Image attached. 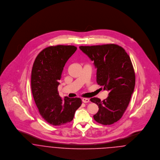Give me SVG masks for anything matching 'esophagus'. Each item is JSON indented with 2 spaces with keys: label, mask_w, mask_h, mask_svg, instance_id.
Instances as JSON below:
<instances>
[{
  "label": "esophagus",
  "mask_w": 160,
  "mask_h": 160,
  "mask_svg": "<svg viewBox=\"0 0 160 160\" xmlns=\"http://www.w3.org/2000/svg\"><path fill=\"white\" fill-rule=\"evenodd\" d=\"M82 102H84V103H88V102H89V98H83L82 99Z\"/></svg>",
  "instance_id": "1"
}]
</instances>
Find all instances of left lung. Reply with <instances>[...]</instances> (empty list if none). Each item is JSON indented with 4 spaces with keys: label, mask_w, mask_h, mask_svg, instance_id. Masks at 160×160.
I'll use <instances>...</instances> for the list:
<instances>
[{
    "label": "left lung",
    "mask_w": 160,
    "mask_h": 160,
    "mask_svg": "<svg viewBox=\"0 0 160 160\" xmlns=\"http://www.w3.org/2000/svg\"><path fill=\"white\" fill-rule=\"evenodd\" d=\"M79 48L93 62L97 84L109 92L103 101L91 98L99 108L93 119L103 125L112 124L122 116L134 90L136 76L131 58L122 47L114 44Z\"/></svg>",
    "instance_id": "left-lung-1"
}]
</instances>
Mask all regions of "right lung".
I'll use <instances>...</instances> for the list:
<instances>
[{
    "instance_id": "right-lung-1",
    "label": "right lung",
    "mask_w": 160,
    "mask_h": 160,
    "mask_svg": "<svg viewBox=\"0 0 160 160\" xmlns=\"http://www.w3.org/2000/svg\"><path fill=\"white\" fill-rule=\"evenodd\" d=\"M74 46H50L37 56L31 71V90L41 116L48 123L61 126L71 122L82 104L79 98L64 100L58 92L65 63L76 52Z\"/></svg>"
}]
</instances>
